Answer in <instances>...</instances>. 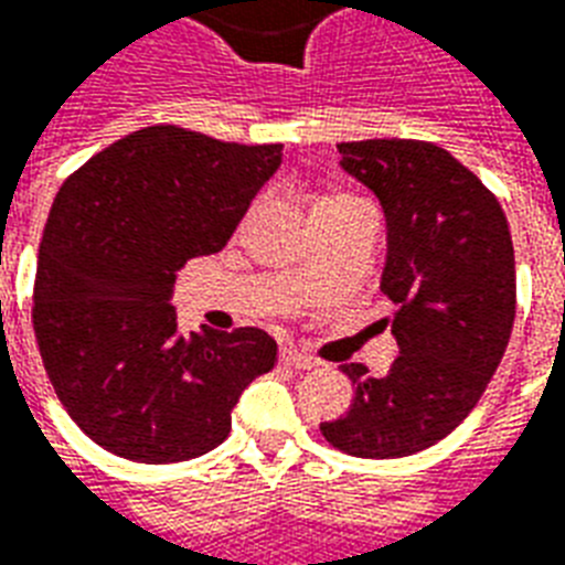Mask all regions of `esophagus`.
Segmentation results:
<instances>
[{
  "label": "esophagus",
  "mask_w": 565,
  "mask_h": 565,
  "mask_svg": "<svg viewBox=\"0 0 565 565\" xmlns=\"http://www.w3.org/2000/svg\"><path fill=\"white\" fill-rule=\"evenodd\" d=\"M281 361L287 367H296V370H313L320 361L311 359V355H305V352L292 350V347H284L281 350Z\"/></svg>",
  "instance_id": "34e87169"
}]
</instances>
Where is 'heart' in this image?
<instances>
[{"instance_id":"heart-1","label":"heart","mask_w":565,"mask_h":565,"mask_svg":"<svg viewBox=\"0 0 565 565\" xmlns=\"http://www.w3.org/2000/svg\"><path fill=\"white\" fill-rule=\"evenodd\" d=\"M347 201H355L352 195H331V198H322L317 206H326V204H347Z\"/></svg>"}]
</instances>
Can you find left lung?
<instances>
[{"label": "left lung", "instance_id": "1", "mask_svg": "<svg viewBox=\"0 0 565 565\" xmlns=\"http://www.w3.org/2000/svg\"><path fill=\"white\" fill-rule=\"evenodd\" d=\"M340 166L373 189L387 222L382 292L397 305L399 355L385 376L343 364L347 415L320 424L331 447L399 459L450 436L501 364L515 320V254L483 180L433 141H340Z\"/></svg>", "mask_w": 565, "mask_h": 565}]
</instances>
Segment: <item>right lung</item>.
<instances>
[{
  "label": "right lung",
  "instance_id": "obj_1",
  "mask_svg": "<svg viewBox=\"0 0 565 565\" xmlns=\"http://www.w3.org/2000/svg\"><path fill=\"white\" fill-rule=\"evenodd\" d=\"M281 145L145 127L64 180L34 275V338L55 394L103 450L186 462L231 433L248 382L278 361L260 329L180 334V266L222 252Z\"/></svg>",
  "mask_w": 565,
  "mask_h": 565
}]
</instances>
